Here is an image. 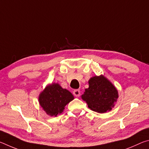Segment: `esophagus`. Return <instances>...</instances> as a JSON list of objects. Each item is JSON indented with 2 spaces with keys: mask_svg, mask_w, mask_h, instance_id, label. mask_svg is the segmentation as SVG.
Segmentation results:
<instances>
[{
  "mask_svg": "<svg viewBox=\"0 0 149 149\" xmlns=\"http://www.w3.org/2000/svg\"><path fill=\"white\" fill-rule=\"evenodd\" d=\"M73 94H74L75 97H79L80 95V91L79 89H75L74 91V92H73Z\"/></svg>",
  "mask_w": 149,
  "mask_h": 149,
  "instance_id": "1",
  "label": "esophagus"
}]
</instances>
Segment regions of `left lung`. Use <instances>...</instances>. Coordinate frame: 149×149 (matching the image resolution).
Listing matches in <instances>:
<instances>
[{
	"label": "left lung",
	"instance_id": "1",
	"mask_svg": "<svg viewBox=\"0 0 149 149\" xmlns=\"http://www.w3.org/2000/svg\"><path fill=\"white\" fill-rule=\"evenodd\" d=\"M89 85V88L81 96L88 107L99 113L112 110L118 97V91L114 85L103 75L91 78Z\"/></svg>",
	"mask_w": 149,
	"mask_h": 149
}]
</instances>
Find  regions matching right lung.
<instances>
[{"instance_id": "add662e5", "label": "right lung", "mask_w": 149, "mask_h": 149, "mask_svg": "<svg viewBox=\"0 0 149 149\" xmlns=\"http://www.w3.org/2000/svg\"><path fill=\"white\" fill-rule=\"evenodd\" d=\"M74 96L69 91L63 89L58 84L48 85L39 95L40 105L51 116L63 112L65 106L74 99Z\"/></svg>"}]
</instances>
